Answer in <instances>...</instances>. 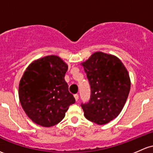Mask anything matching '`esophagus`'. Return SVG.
<instances>
[{"instance_id": "1", "label": "esophagus", "mask_w": 153, "mask_h": 153, "mask_svg": "<svg viewBox=\"0 0 153 153\" xmlns=\"http://www.w3.org/2000/svg\"><path fill=\"white\" fill-rule=\"evenodd\" d=\"M74 97H75V100H76V101H78V99H79V95H78V94H75V95H74Z\"/></svg>"}]
</instances>
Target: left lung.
<instances>
[{"label": "left lung", "instance_id": "left-lung-1", "mask_svg": "<svg viewBox=\"0 0 153 153\" xmlns=\"http://www.w3.org/2000/svg\"><path fill=\"white\" fill-rule=\"evenodd\" d=\"M91 86L89 101L82 103L85 117L99 125L106 124L121 112L130 91L128 71L118 58L96 52L82 63Z\"/></svg>", "mask_w": 153, "mask_h": 153}]
</instances>
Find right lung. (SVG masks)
I'll return each instance as SVG.
<instances>
[{"label": "right lung", "instance_id": "obj_1", "mask_svg": "<svg viewBox=\"0 0 153 153\" xmlns=\"http://www.w3.org/2000/svg\"><path fill=\"white\" fill-rule=\"evenodd\" d=\"M68 65L53 55L39 59L27 68L19 83V101L34 123L53 126L75 102L65 80Z\"/></svg>", "mask_w": 153, "mask_h": 153}]
</instances>
